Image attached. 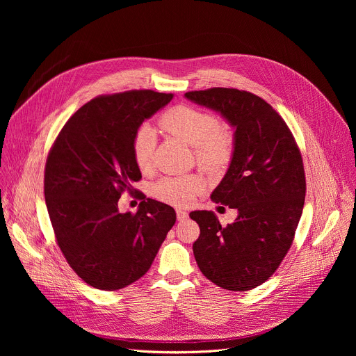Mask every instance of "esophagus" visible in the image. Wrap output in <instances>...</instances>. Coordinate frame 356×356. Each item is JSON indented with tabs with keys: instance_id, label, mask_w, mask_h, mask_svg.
<instances>
[{
	"instance_id": "esophagus-1",
	"label": "esophagus",
	"mask_w": 356,
	"mask_h": 356,
	"mask_svg": "<svg viewBox=\"0 0 356 356\" xmlns=\"http://www.w3.org/2000/svg\"><path fill=\"white\" fill-rule=\"evenodd\" d=\"M176 216H177V220H179V221H184V220L188 218V214H187L186 211H183V210H177V211H176Z\"/></svg>"
}]
</instances>
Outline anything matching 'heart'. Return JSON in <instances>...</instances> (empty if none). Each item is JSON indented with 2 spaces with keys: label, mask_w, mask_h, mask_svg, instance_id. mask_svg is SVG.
<instances>
[{
  "label": "heart",
  "mask_w": 356,
  "mask_h": 356,
  "mask_svg": "<svg viewBox=\"0 0 356 356\" xmlns=\"http://www.w3.org/2000/svg\"><path fill=\"white\" fill-rule=\"evenodd\" d=\"M158 124L162 131L193 146L195 158L202 168L218 170L229 162L234 149L232 131L228 125L217 122L210 113L181 104L168 110ZM155 145L156 135L150 127H142L134 136V159L142 172L152 166ZM204 186V179L195 173L172 176L158 180L152 188V194L159 201L183 207L188 206Z\"/></svg>",
  "instance_id": "1"
}]
</instances>
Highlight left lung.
I'll return each mask as SVG.
<instances>
[{"mask_svg": "<svg viewBox=\"0 0 356 356\" xmlns=\"http://www.w3.org/2000/svg\"><path fill=\"white\" fill-rule=\"evenodd\" d=\"M184 97L234 128L231 162L211 200L238 216L222 227L213 211H191L200 227L194 258L217 286L246 291L275 273L293 242L306 197L300 150L283 118L255 94L216 87Z\"/></svg>", "mask_w": 356, "mask_h": 356, "instance_id": "left-lung-1", "label": "left lung"}]
</instances>
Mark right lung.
Here are the masks:
<instances>
[{
	"label": "right lung",
	"instance_id": "obj_1",
	"mask_svg": "<svg viewBox=\"0 0 356 356\" xmlns=\"http://www.w3.org/2000/svg\"><path fill=\"white\" fill-rule=\"evenodd\" d=\"M172 98L150 90L97 97L66 122L47 156L44 200L58 245L95 289L113 291L140 279L176 222L173 207L152 198L136 214L118 209L121 193H134L142 177L134 136Z\"/></svg>",
	"mask_w": 356,
	"mask_h": 356
}]
</instances>
